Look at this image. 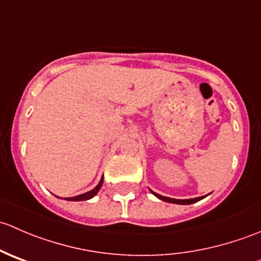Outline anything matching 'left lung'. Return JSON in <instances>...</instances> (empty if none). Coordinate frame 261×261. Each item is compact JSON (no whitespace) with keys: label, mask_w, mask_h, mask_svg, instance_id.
<instances>
[{"label":"left lung","mask_w":261,"mask_h":261,"mask_svg":"<svg viewBox=\"0 0 261 261\" xmlns=\"http://www.w3.org/2000/svg\"><path fill=\"white\" fill-rule=\"evenodd\" d=\"M150 192H151L156 198L162 199V201L164 202H169V203H175V204H192L201 201L202 198H204V197H197V198H189V199H175V198H169V197H165V196H162V194L155 193V192H152L151 189H150Z\"/></svg>","instance_id":"8db88e82"}]
</instances>
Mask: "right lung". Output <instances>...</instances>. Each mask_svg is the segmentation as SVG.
Listing matches in <instances>:
<instances>
[{
	"instance_id": "add662e5",
	"label": "right lung",
	"mask_w": 261,
	"mask_h": 261,
	"mask_svg": "<svg viewBox=\"0 0 261 261\" xmlns=\"http://www.w3.org/2000/svg\"><path fill=\"white\" fill-rule=\"evenodd\" d=\"M102 184H103V177L101 178V180H99V183L97 184V186L94 187V188L92 189V191H89V192H86V193H83V194H80V196H75V197H69V198H64V199H67V201H87V199H91V198H93V197L96 196V194L98 193V192H99V189H101ZM58 198H60V197H58Z\"/></svg>"
}]
</instances>
